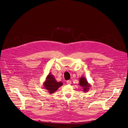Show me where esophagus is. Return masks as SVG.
<instances>
[{
    "mask_svg": "<svg viewBox=\"0 0 128 128\" xmlns=\"http://www.w3.org/2000/svg\"><path fill=\"white\" fill-rule=\"evenodd\" d=\"M66 83H67V84H68V85H70V84H71V80H67L66 81Z\"/></svg>",
    "mask_w": 128,
    "mask_h": 128,
    "instance_id": "esophagus-1",
    "label": "esophagus"
}]
</instances>
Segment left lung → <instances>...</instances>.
<instances>
[{"label": "left lung", "instance_id": "obj_1", "mask_svg": "<svg viewBox=\"0 0 128 128\" xmlns=\"http://www.w3.org/2000/svg\"><path fill=\"white\" fill-rule=\"evenodd\" d=\"M79 85L82 88V91H84V92H87L90 87V85L88 82L87 80L84 77H82L80 79Z\"/></svg>", "mask_w": 128, "mask_h": 128}]
</instances>
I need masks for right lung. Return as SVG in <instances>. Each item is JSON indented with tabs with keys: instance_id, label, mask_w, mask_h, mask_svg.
Instances as JSON below:
<instances>
[{
	"instance_id": "1",
	"label": "right lung",
	"mask_w": 128,
	"mask_h": 128,
	"mask_svg": "<svg viewBox=\"0 0 128 128\" xmlns=\"http://www.w3.org/2000/svg\"><path fill=\"white\" fill-rule=\"evenodd\" d=\"M43 85L44 88H45L50 94H53L56 92L60 87L63 85V83L60 82H57L55 80L54 77L50 74L46 77Z\"/></svg>"
}]
</instances>
